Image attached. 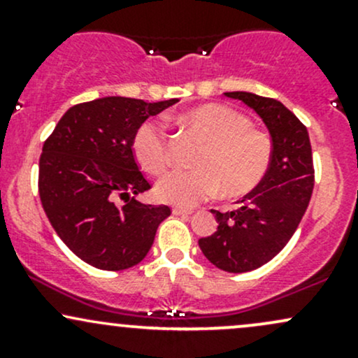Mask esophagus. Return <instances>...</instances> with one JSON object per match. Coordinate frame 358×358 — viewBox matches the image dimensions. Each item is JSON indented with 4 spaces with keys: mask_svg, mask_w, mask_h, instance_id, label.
Instances as JSON below:
<instances>
[{
    "mask_svg": "<svg viewBox=\"0 0 358 358\" xmlns=\"http://www.w3.org/2000/svg\"><path fill=\"white\" fill-rule=\"evenodd\" d=\"M175 215H192L193 210L192 208H183V207H175L173 208Z\"/></svg>",
    "mask_w": 358,
    "mask_h": 358,
    "instance_id": "34e87169",
    "label": "esophagus"
}]
</instances>
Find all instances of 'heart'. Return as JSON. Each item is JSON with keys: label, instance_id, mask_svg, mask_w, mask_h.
<instances>
[{"label": "heart", "instance_id": "obj_1", "mask_svg": "<svg viewBox=\"0 0 358 358\" xmlns=\"http://www.w3.org/2000/svg\"><path fill=\"white\" fill-rule=\"evenodd\" d=\"M203 139L193 170H173L156 185L166 203L192 207L219 192L241 196L252 192L268 175L274 156L269 133L252 126L249 116L224 104H202L176 117ZM133 155L150 175H163L170 166L166 133L153 121L143 122L133 136Z\"/></svg>", "mask_w": 358, "mask_h": 358}]
</instances>
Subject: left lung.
<instances>
[{"label": "left lung", "instance_id": "8db88e82", "mask_svg": "<svg viewBox=\"0 0 358 358\" xmlns=\"http://www.w3.org/2000/svg\"><path fill=\"white\" fill-rule=\"evenodd\" d=\"M252 108L268 126L274 156L266 178L234 212H219L217 232L199 241L203 256L227 273H248L269 262L287 244L305 215L315 185L306 126L286 106L250 92H225Z\"/></svg>", "mask_w": 358, "mask_h": 358}]
</instances>
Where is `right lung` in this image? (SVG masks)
I'll return each mask as SVG.
<instances>
[{
  "label": "right lung",
  "instance_id": "right-lung-1",
  "mask_svg": "<svg viewBox=\"0 0 358 358\" xmlns=\"http://www.w3.org/2000/svg\"><path fill=\"white\" fill-rule=\"evenodd\" d=\"M178 99L102 97L76 104L43 143L38 193L52 227L82 261L104 271L136 266L153 245L166 205L138 202L151 185L133 155V136ZM125 200L119 206L117 199Z\"/></svg>",
  "mask_w": 358,
  "mask_h": 358
}]
</instances>
